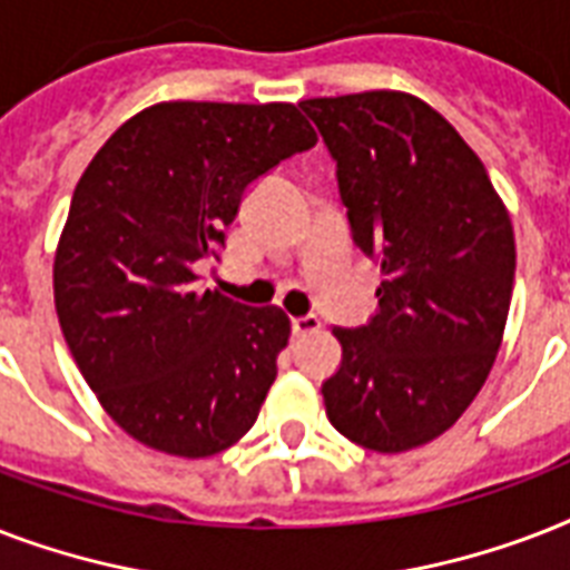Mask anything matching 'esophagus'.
<instances>
[{
  "instance_id": "1",
  "label": "esophagus",
  "mask_w": 570,
  "mask_h": 570,
  "mask_svg": "<svg viewBox=\"0 0 570 570\" xmlns=\"http://www.w3.org/2000/svg\"><path fill=\"white\" fill-rule=\"evenodd\" d=\"M320 328V316H298V320H293V337H304V334H313V331Z\"/></svg>"
}]
</instances>
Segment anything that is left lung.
<instances>
[{
    "label": "left lung",
    "instance_id": "1",
    "mask_svg": "<svg viewBox=\"0 0 570 570\" xmlns=\"http://www.w3.org/2000/svg\"><path fill=\"white\" fill-rule=\"evenodd\" d=\"M334 163L352 239L381 263L379 313L334 328L325 384L340 434L375 452L434 441L485 384L514 284V230L485 165L414 94L304 100Z\"/></svg>",
    "mask_w": 570,
    "mask_h": 570
}]
</instances>
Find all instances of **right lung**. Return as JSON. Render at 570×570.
I'll return each mask as SVG.
<instances>
[{
  "instance_id": "add662e5",
  "label": "right lung",
  "mask_w": 570,
  "mask_h": 570,
  "mask_svg": "<svg viewBox=\"0 0 570 570\" xmlns=\"http://www.w3.org/2000/svg\"><path fill=\"white\" fill-rule=\"evenodd\" d=\"M313 145L293 102H156L76 183L56 313L88 387L138 443L206 459L257 420L289 316L197 293L195 263L218 257L250 183Z\"/></svg>"
}]
</instances>
